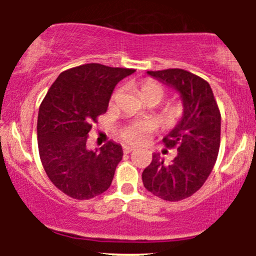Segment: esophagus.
I'll return each instance as SVG.
<instances>
[{"mask_svg": "<svg viewBox=\"0 0 256 256\" xmlns=\"http://www.w3.org/2000/svg\"><path fill=\"white\" fill-rule=\"evenodd\" d=\"M122 151H124V154H131L132 151H135V148H132V147H128V146H124Z\"/></svg>", "mask_w": 256, "mask_h": 256, "instance_id": "1", "label": "esophagus"}]
</instances>
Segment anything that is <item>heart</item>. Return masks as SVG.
<instances>
[{
    "mask_svg": "<svg viewBox=\"0 0 256 256\" xmlns=\"http://www.w3.org/2000/svg\"><path fill=\"white\" fill-rule=\"evenodd\" d=\"M138 94L141 98L146 96H156L160 100L164 98V90L162 88L161 84H158L157 82L154 80H144L141 82L140 90H138ZM116 95L118 92L112 95V102L116 99ZM180 112V105H174V106L170 108V114L171 116H177ZM154 131V125L150 121H138V122H132L130 125L125 126L124 128L120 130V138L125 141L126 144H134V146H138V144H142L148 140L150 136L152 135V132Z\"/></svg>",
    "mask_w": 256,
    "mask_h": 256,
    "instance_id": "heart-1",
    "label": "heart"
}]
</instances>
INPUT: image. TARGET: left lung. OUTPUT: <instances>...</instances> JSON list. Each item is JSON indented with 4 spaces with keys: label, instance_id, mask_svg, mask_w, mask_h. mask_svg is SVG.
<instances>
[{
    "label": "left lung",
    "instance_id": "left-lung-1",
    "mask_svg": "<svg viewBox=\"0 0 256 256\" xmlns=\"http://www.w3.org/2000/svg\"><path fill=\"white\" fill-rule=\"evenodd\" d=\"M164 84L174 88L183 100V115L166 138L167 148H176L170 164L158 154L142 172L144 188L156 197L178 202L194 194L207 180L220 146V112L210 85L183 69L147 72Z\"/></svg>",
    "mask_w": 256,
    "mask_h": 256
}]
</instances>
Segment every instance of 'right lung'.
I'll use <instances>...</instances> for the list:
<instances>
[{
	"instance_id": "add662e5",
	"label": "right lung",
	"mask_w": 256,
	"mask_h": 256,
	"mask_svg": "<svg viewBox=\"0 0 256 256\" xmlns=\"http://www.w3.org/2000/svg\"><path fill=\"white\" fill-rule=\"evenodd\" d=\"M135 69L82 64L59 74L38 112V150L43 168L54 186L84 200L110 187L122 160L120 144L109 141L90 151L88 134L106 112L114 88Z\"/></svg>"
}]
</instances>
